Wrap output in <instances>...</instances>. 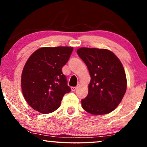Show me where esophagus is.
I'll return each instance as SVG.
<instances>
[{"label":"esophagus","mask_w":147,"mask_h":147,"mask_svg":"<svg viewBox=\"0 0 147 147\" xmlns=\"http://www.w3.org/2000/svg\"><path fill=\"white\" fill-rule=\"evenodd\" d=\"M77 86H76V87H71V90H73V91H74V90H76V89H77Z\"/></svg>","instance_id":"obj_1"}]
</instances>
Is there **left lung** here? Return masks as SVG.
I'll use <instances>...</instances> for the list:
<instances>
[{"instance_id": "left-lung-1", "label": "left lung", "mask_w": 147, "mask_h": 147, "mask_svg": "<svg viewBox=\"0 0 147 147\" xmlns=\"http://www.w3.org/2000/svg\"><path fill=\"white\" fill-rule=\"evenodd\" d=\"M77 54L86 64L91 78L87 96L81 100L82 108L94 115L112 112L127 90V77L121 62L107 49L82 47L78 49Z\"/></svg>"}]
</instances>
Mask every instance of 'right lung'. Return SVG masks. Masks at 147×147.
<instances>
[{
	"instance_id": "1",
	"label": "right lung",
	"mask_w": 147,
	"mask_h": 147,
	"mask_svg": "<svg viewBox=\"0 0 147 147\" xmlns=\"http://www.w3.org/2000/svg\"><path fill=\"white\" fill-rule=\"evenodd\" d=\"M73 47H42L34 51L24 65L21 88L26 102L34 110L48 114L61 106L71 91L62 68L69 61Z\"/></svg>"
}]
</instances>
